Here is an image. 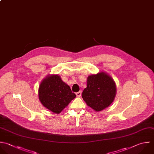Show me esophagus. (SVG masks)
<instances>
[{
	"instance_id": "obj_1",
	"label": "esophagus",
	"mask_w": 154,
	"mask_h": 154,
	"mask_svg": "<svg viewBox=\"0 0 154 154\" xmlns=\"http://www.w3.org/2000/svg\"><path fill=\"white\" fill-rule=\"evenodd\" d=\"M76 95L77 97H80L81 96V91H78L76 93Z\"/></svg>"
}]
</instances>
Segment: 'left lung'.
I'll list each match as a JSON object with an SVG mask.
<instances>
[{"label":"left lung","mask_w":154,"mask_h":154,"mask_svg":"<svg viewBox=\"0 0 154 154\" xmlns=\"http://www.w3.org/2000/svg\"><path fill=\"white\" fill-rule=\"evenodd\" d=\"M116 93L114 81L104 72H100L88 77L87 85L82 97L87 105L96 111H100L112 102Z\"/></svg>","instance_id":"obj_1"}]
</instances>
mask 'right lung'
<instances>
[{
  "label": "right lung",
  "instance_id": "right-lung-1",
  "mask_svg": "<svg viewBox=\"0 0 154 154\" xmlns=\"http://www.w3.org/2000/svg\"><path fill=\"white\" fill-rule=\"evenodd\" d=\"M38 96L43 105L57 114L60 113L76 97L58 75L49 76L42 82Z\"/></svg>",
  "mask_w": 154,
  "mask_h": 154
}]
</instances>
